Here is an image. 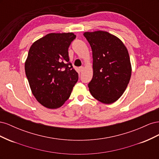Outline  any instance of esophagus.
I'll return each instance as SVG.
<instances>
[{
  "label": "esophagus",
  "instance_id": "34e87169",
  "mask_svg": "<svg viewBox=\"0 0 159 159\" xmlns=\"http://www.w3.org/2000/svg\"><path fill=\"white\" fill-rule=\"evenodd\" d=\"M79 70H80V71L81 72H82V71H84V67H83V66H81V67H80Z\"/></svg>",
  "mask_w": 159,
  "mask_h": 159
}]
</instances>
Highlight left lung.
<instances>
[{"label":"left lung","instance_id":"1","mask_svg":"<svg viewBox=\"0 0 159 159\" xmlns=\"http://www.w3.org/2000/svg\"><path fill=\"white\" fill-rule=\"evenodd\" d=\"M92 50L93 78L88 84L93 97L111 104L125 91L131 76V64L126 46L107 32H84Z\"/></svg>","mask_w":159,"mask_h":159}]
</instances>
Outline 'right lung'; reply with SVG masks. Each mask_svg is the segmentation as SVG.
<instances>
[{"instance_id": "obj_1", "label": "right lung", "mask_w": 159, "mask_h": 159, "mask_svg": "<svg viewBox=\"0 0 159 159\" xmlns=\"http://www.w3.org/2000/svg\"><path fill=\"white\" fill-rule=\"evenodd\" d=\"M72 32L50 33L33 43L25 61L32 93L43 106L60 107L68 99L78 74L70 63L68 48Z\"/></svg>"}]
</instances>
